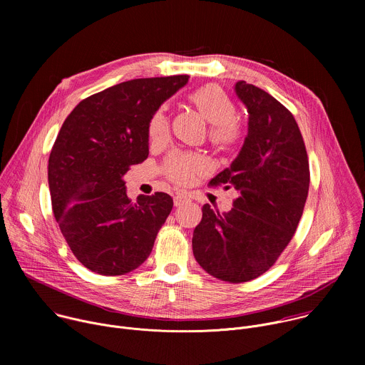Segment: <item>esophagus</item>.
<instances>
[{"instance_id":"34e87169","label":"esophagus","mask_w":365,"mask_h":365,"mask_svg":"<svg viewBox=\"0 0 365 365\" xmlns=\"http://www.w3.org/2000/svg\"><path fill=\"white\" fill-rule=\"evenodd\" d=\"M186 202H187V196H186L185 193H176L175 197H173L175 206H180V205H183V203H186Z\"/></svg>"}]
</instances>
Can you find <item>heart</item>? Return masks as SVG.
I'll return each mask as SVG.
<instances>
[{
	"label": "heart",
	"instance_id": "b5f03b06",
	"mask_svg": "<svg viewBox=\"0 0 365 365\" xmlns=\"http://www.w3.org/2000/svg\"><path fill=\"white\" fill-rule=\"evenodd\" d=\"M189 101L205 121L211 125L210 140L217 147H228L238 138V127L234 123L237 110L231 98L218 85H205L189 95ZM169 133V120L165 110L153 114L148 123V137L151 141H160ZM206 170V162L196 154L172 153L165 162V173L179 185L190 180Z\"/></svg>",
	"mask_w": 365,
	"mask_h": 365
}]
</instances>
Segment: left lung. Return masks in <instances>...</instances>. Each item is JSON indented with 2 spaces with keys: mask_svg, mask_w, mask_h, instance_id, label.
<instances>
[{
  "mask_svg": "<svg viewBox=\"0 0 365 365\" xmlns=\"http://www.w3.org/2000/svg\"><path fill=\"white\" fill-rule=\"evenodd\" d=\"M248 113L244 144L211 186L231 185L238 196L220 214L203 205L192 248L199 266L231 283L266 273L290 242L309 192V162L292 113L245 81L234 86ZM230 187V186H225Z\"/></svg>",
  "mask_w": 365,
  "mask_h": 365,
  "instance_id": "obj_1",
  "label": "left lung"
}]
</instances>
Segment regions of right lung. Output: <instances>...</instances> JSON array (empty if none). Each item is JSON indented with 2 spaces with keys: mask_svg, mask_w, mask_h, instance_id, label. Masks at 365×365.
Wrapping results in <instances>:
<instances>
[{
  "mask_svg": "<svg viewBox=\"0 0 365 365\" xmlns=\"http://www.w3.org/2000/svg\"><path fill=\"white\" fill-rule=\"evenodd\" d=\"M187 75L121 82L81 101L65 120L47 168L51 207L79 262L120 276L145 262L173 199L127 196L124 175L148 155V123Z\"/></svg>",
  "mask_w": 365,
  "mask_h": 365,
  "instance_id": "add662e5",
  "label": "right lung"
}]
</instances>
